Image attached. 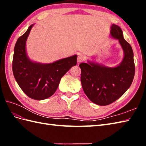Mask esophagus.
<instances>
[{"label": "esophagus", "instance_id": "esophagus-1", "mask_svg": "<svg viewBox=\"0 0 146 146\" xmlns=\"http://www.w3.org/2000/svg\"><path fill=\"white\" fill-rule=\"evenodd\" d=\"M83 60H84V57H83V56L82 54H78V58H77V62H78V63H80Z\"/></svg>", "mask_w": 146, "mask_h": 146}]
</instances>
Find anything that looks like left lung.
<instances>
[{"instance_id":"1","label":"left lung","mask_w":146,"mask_h":146,"mask_svg":"<svg viewBox=\"0 0 146 146\" xmlns=\"http://www.w3.org/2000/svg\"><path fill=\"white\" fill-rule=\"evenodd\" d=\"M110 29V37L117 39L123 49L122 61L114 67L89 60L79 65L83 91L92 102L101 106L113 103L123 95L131 86L135 74L131 46L123 38L120 27L112 24Z\"/></svg>"}]
</instances>
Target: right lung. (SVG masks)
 Listing matches in <instances>:
<instances>
[{"instance_id": "obj_1", "label": "right lung", "mask_w": 146, "mask_h": 146, "mask_svg": "<svg viewBox=\"0 0 146 146\" xmlns=\"http://www.w3.org/2000/svg\"><path fill=\"white\" fill-rule=\"evenodd\" d=\"M35 24L18 38L14 49L12 71L17 84L31 98L42 100L56 91L61 78L77 63L75 54L50 63L32 61L26 51V41Z\"/></svg>"}]
</instances>
